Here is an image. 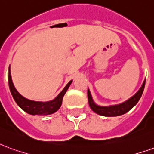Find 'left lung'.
Here are the masks:
<instances>
[{
	"label": "left lung",
	"instance_id": "obj_1",
	"mask_svg": "<svg viewBox=\"0 0 154 154\" xmlns=\"http://www.w3.org/2000/svg\"><path fill=\"white\" fill-rule=\"evenodd\" d=\"M144 86H145V80L143 82L142 87H140V89L138 91V92L134 96H133L131 98H129V100H126L125 102L119 104V105L111 106L108 107L97 106L96 104L94 103L93 100L91 98L90 91L88 90L87 91V97H88L89 106H90L91 109L93 110L94 112H96V113L98 114V115H100V116H108V117L121 116V115L127 113L129 110H131L133 107L138 103V101H139L140 97L142 96L143 91V89H144Z\"/></svg>",
	"mask_w": 154,
	"mask_h": 154
}]
</instances>
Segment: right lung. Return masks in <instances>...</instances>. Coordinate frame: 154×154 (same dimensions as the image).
<instances>
[{"label":"right lung","instance_id":"1","mask_svg":"<svg viewBox=\"0 0 154 154\" xmlns=\"http://www.w3.org/2000/svg\"><path fill=\"white\" fill-rule=\"evenodd\" d=\"M9 87L11 92V95L15 102L17 103L19 106L21 108L22 110H25V112L28 114L33 115V116H46V115H50L54 112H56L62 105L63 98L66 93V91L68 89V87L72 83V81H70L67 86L64 87V89L60 92V94L57 96L54 100L48 102H40V101H33V100H28L24 97H22L20 94L16 91V89L13 85L11 79V71L9 69Z\"/></svg>","mask_w":154,"mask_h":154}]
</instances>
